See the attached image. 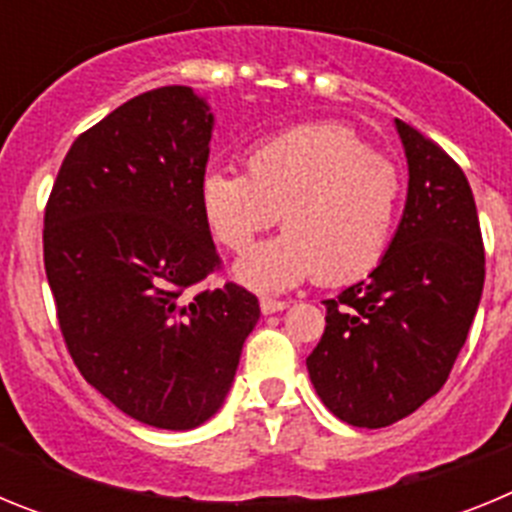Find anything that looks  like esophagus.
Masks as SVG:
<instances>
[{"mask_svg":"<svg viewBox=\"0 0 512 512\" xmlns=\"http://www.w3.org/2000/svg\"><path fill=\"white\" fill-rule=\"evenodd\" d=\"M259 305H261V312H264V315H271V312L284 310V307H287V302H284V300H274V297H261Z\"/></svg>","mask_w":512,"mask_h":512,"instance_id":"esophagus-1","label":"esophagus"}]
</instances>
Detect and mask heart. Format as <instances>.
<instances>
[{
    "label": "heart",
    "mask_w": 512,
    "mask_h": 512,
    "mask_svg": "<svg viewBox=\"0 0 512 512\" xmlns=\"http://www.w3.org/2000/svg\"><path fill=\"white\" fill-rule=\"evenodd\" d=\"M248 171L215 166L202 176L212 235L243 253L279 223L287 233L253 248L238 277L287 289L318 274L323 284L364 277L390 251L402 210V176L343 125H300L261 140Z\"/></svg>",
    "instance_id": "b5f03b06"
}]
</instances>
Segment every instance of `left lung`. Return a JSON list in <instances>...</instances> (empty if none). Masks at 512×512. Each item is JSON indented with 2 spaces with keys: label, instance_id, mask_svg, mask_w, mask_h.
I'll list each match as a JSON object with an SVG mask.
<instances>
[{
  "label": "left lung",
  "instance_id": "obj_1",
  "mask_svg": "<svg viewBox=\"0 0 512 512\" xmlns=\"http://www.w3.org/2000/svg\"><path fill=\"white\" fill-rule=\"evenodd\" d=\"M395 122L410 169L400 228L369 279L323 302V338L307 356L325 408L356 428L397 423L441 390L485 284L467 176L438 143Z\"/></svg>",
  "mask_w": 512,
  "mask_h": 512
}]
</instances>
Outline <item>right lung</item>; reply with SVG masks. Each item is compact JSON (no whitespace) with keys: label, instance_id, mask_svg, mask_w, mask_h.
<instances>
[{"label":"right lung","instance_id":"obj_1","mask_svg":"<svg viewBox=\"0 0 512 512\" xmlns=\"http://www.w3.org/2000/svg\"><path fill=\"white\" fill-rule=\"evenodd\" d=\"M212 115L189 87L128 99L81 133L45 205L43 261L81 377L130 418L189 431L233 384L259 300L220 269L202 210Z\"/></svg>","mask_w":512,"mask_h":512}]
</instances>
